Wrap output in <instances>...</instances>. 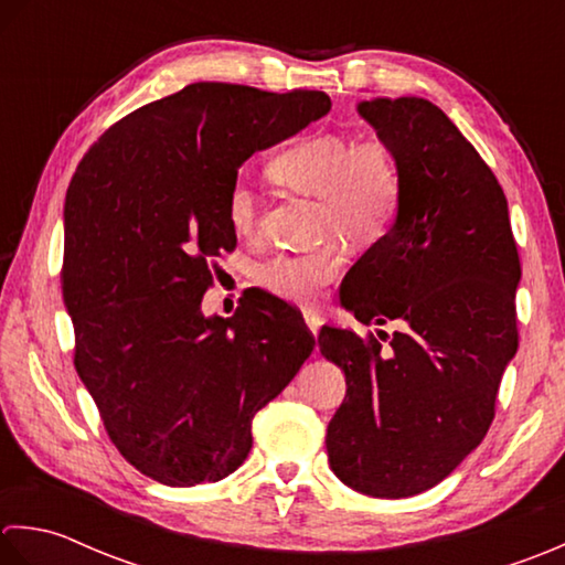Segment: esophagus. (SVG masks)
Masks as SVG:
<instances>
[{
    "label": "esophagus",
    "mask_w": 565,
    "mask_h": 565,
    "mask_svg": "<svg viewBox=\"0 0 565 565\" xmlns=\"http://www.w3.org/2000/svg\"><path fill=\"white\" fill-rule=\"evenodd\" d=\"M305 324H307V329L315 333H319V327H321V317L315 312V309H305Z\"/></svg>",
    "instance_id": "esophagus-1"
}]
</instances>
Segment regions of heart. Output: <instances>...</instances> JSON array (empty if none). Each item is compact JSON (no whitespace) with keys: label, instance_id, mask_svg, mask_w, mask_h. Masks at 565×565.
Returning a JSON list of instances; mask_svg holds the SVG:
<instances>
[{"label":"heart","instance_id":"obj_1","mask_svg":"<svg viewBox=\"0 0 565 565\" xmlns=\"http://www.w3.org/2000/svg\"><path fill=\"white\" fill-rule=\"evenodd\" d=\"M278 185L319 198L324 234H341L353 244H373L393 226L402 204V168L383 141H355L347 134L309 131L285 143L268 160ZM224 214L238 236L258 226V198L244 178L226 190ZM347 250L339 238L312 250L273 253L256 268L268 292L297 305H312L341 273Z\"/></svg>","mask_w":565,"mask_h":565}]
</instances>
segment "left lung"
I'll return each mask as SVG.
<instances>
[{"label": "left lung", "mask_w": 565, "mask_h": 565, "mask_svg": "<svg viewBox=\"0 0 565 565\" xmlns=\"http://www.w3.org/2000/svg\"><path fill=\"white\" fill-rule=\"evenodd\" d=\"M359 114L399 160L402 204L341 302L365 327L405 329L380 340L321 329V355L347 375L327 451L349 488L397 500L434 488L486 439L520 343L522 266L498 178L439 107L399 97Z\"/></svg>", "instance_id": "left-lung-1"}]
</instances>
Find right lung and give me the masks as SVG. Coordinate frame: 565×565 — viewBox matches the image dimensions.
<instances>
[{
    "mask_svg": "<svg viewBox=\"0 0 565 565\" xmlns=\"http://www.w3.org/2000/svg\"><path fill=\"white\" fill-rule=\"evenodd\" d=\"M329 109L317 89L194 83L109 126L71 180L61 287L75 371L111 444L163 486L234 473L256 412L315 349L278 297L228 319L200 305L214 258L236 248L224 200L241 163Z\"/></svg>",
    "mask_w": 565,
    "mask_h": 565,
    "instance_id": "1",
    "label": "right lung"
}]
</instances>
